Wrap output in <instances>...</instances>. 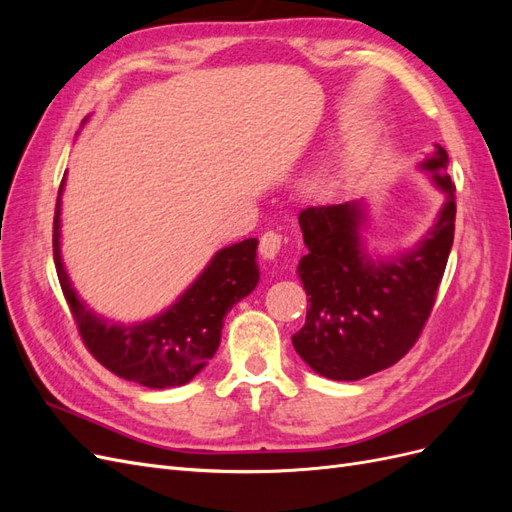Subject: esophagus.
Masks as SVG:
<instances>
[{
    "instance_id": "1",
    "label": "esophagus",
    "mask_w": 512,
    "mask_h": 512,
    "mask_svg": "<svg viewBox=\"0 0 512 512\" xmlns=\"http://www.w3.org/2000/svg\"><path fill=\"white\" fill-rule=\"evenodd\" d=\"M280 250H282V235H277V232L269 230L260 237V256L265 260H275L277 254H280Z\"/></svg>"
}]
</instances>
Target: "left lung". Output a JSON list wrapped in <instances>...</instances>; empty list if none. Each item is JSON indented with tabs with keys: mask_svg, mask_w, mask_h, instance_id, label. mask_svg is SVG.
<instances>
[{
	"mask_svg": "<svg viewBox=\"0 0 512 512\" xmlns=\"http://www.w3.org/2000/svg\"><path fill=\"white\" fill-rule=\"evenodd\" d=\"M448 156L436 145L418 164L444 194L436 222L408 250H369L363 200L299 213L307 254L299 277L309 309L292 346L316 374L361 380L395 365L431 314L455 235V185Z\"/></svg>",
	"mask_w": 512,
	"mask_h": 512,
	"instance_id": "8db88e82",
	"label": "left lung"
}]
</instances>
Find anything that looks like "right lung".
I'll list each match as a JSON object with an SVG mask.
<instances>
[{"instance_id":"obj_1","label":"right lung","mask_w":512,"mask_h":512,"mask_svg":"<svg viewBox=\"0 0 512 512\" xmlns=\"http://www.w3.org/2000/svg\"><path fill=\"white\" fill-rule=\"evenodd\" d=\"M64 185L66 177L61 181L55 207L53 256L61 290L85 346L115 376L147 389L188 384L218 352L224 318L232 305L258 286V239H245L215 252L196 280L158 316L130 324L111 322L79 297L61 258Z\"/></svg>"}]
</instances>
